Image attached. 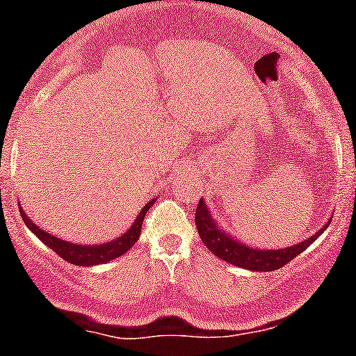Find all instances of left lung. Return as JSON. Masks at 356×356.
<instances>
[{"instance_id":"obj_1","label":"left lung","mask_w":356,"mask_h":356,"mask_svg":"<svg viewBox=\"0 0 356 356\" xmlns=\"http://www.w3.org/2000/svg\"><path fill=\"white\" fill-rule=\"evenodd\" d=\"M195 220L201 241L204 243V246L215 257L222 258L224 261L236 265V267L257 272H270L281 268L282 265L288 264L294 257L303 253L327 229V225L331 224V218H329L327 224L317 234L310 236L305 241L296 243L294 246L282 248V250H260V248H253L246 245V243L239 241L234 236H231V232L222 229L218 225L217 218L213 217V211L208 208V204L204 203L203 198L200 200L198 208H196Z\"/></svg>"}]
</instances>
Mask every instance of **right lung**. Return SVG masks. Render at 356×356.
I'll return each instance as SVG.
<instances>
[{
	"label": "right lung",
	"mask_w": 356,
	"mask_h": 356,
	"mask_svg": "<svg viewBox=\"0 0 356 356\" xmlns=\"http://www.w3.org/2000/svg\"><path fill=\"white\" fill-rule=\"evenodd\" d=\"M156 198H153L149 203L145 204V208L139 211L134 224H132L124 234L118 236V238L113 239V241L103 243V245H79V243H70L62 238H55V236L49 234L48 231L39 227L34 220H31V217L25 215L22 207L19 208H20V215H22L24 224L34 232L35 238H38L39 241H42L46 246L51 248L58 257H62L63 260L68 261V264L79 265V267H91V265L106 264V261L113 260V258L122 257L125 251H129L132 246H134V243L138 241L139 236H141V227H143V220H145L146 211L153 207Z\"/></svg>",
	"instance_id": "1"
}]
</instances>
